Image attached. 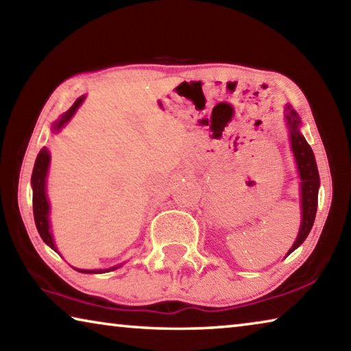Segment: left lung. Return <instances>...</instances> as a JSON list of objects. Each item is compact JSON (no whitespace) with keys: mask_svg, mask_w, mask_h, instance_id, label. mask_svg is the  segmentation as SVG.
Here are the masks:
<instances>
[{"mask_svg":"<svg viewBox=\"0 0 351 351\" xmlns=\"http://www.w3.org/2000/svg\"><path fill=\"white\" fill-rule=\"evenodd\" d=\"M287 121L291 133V147H293L294 156L297 165H299V173H300V181H302V224H300V232L297 235V240L289 249L291 254L295 247H299L302 243L310 234L313 228L314 218H316V210H317V190H319V171H317V164L316 158H314V153L311 150L310 144H308L306 139L299 132L300 119L297 116V112L293 110V106L287 105Z\"/></svg>","mask_w":351,"mask_h":351,"instance_id":"8db88e82","label":"left lung"}]
</instances>
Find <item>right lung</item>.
<instances>
[{
	"label": "right lung",
	"mask_w": 351,
	"mask_h": 351,
	"mask_svg": "<svg viewBox=\"0 0 351 351\" xmlns=\"http://www.w3.org/2000/svg\"><path fill=\"white\" fill-rule=\"evenodd\" d=\"M83 102V97L77 99L74 105L64 112V114L58 119V121L52 125V130L54 132H58L64 123H66L75 110L79 108V105ZM47 165H49V152L47 148L43 147L38 153L37 159H35V165H34V171H32V206H34V219H35V226H37V230L41 239L46 243L47 246L56 249L54 241H52V235L49 232V221H47V213H49V204H47L46 199V193H45V180H46V173H47ZM116 269V268H114ZM79 272H105V271H85V269H77Z\"/></svg>",
	"instance_id": "1"
}]
</instances>
